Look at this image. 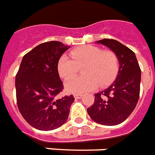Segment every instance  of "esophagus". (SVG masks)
I'll list each match as a JSON object with an SVG mask.
<instances>
[{"label": "esophagus", "instance_id": "esophagus-1", "mask_svg": "<svg viewBox=\"0 0 155 155\" xmlns=\"http://www.w3.org/2000/svg\"><path fill=\"white\" fill-rule=\"evenodd\" d=\"M74 98H76V99H81V97H82V94H74Z\"/></svg>", "mask_w": 155, "mask_h": 155}]
</instances>
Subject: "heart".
Returning a JSON list of instances; mask_svg holds the SVG:
<instances>
[{"label":"heart","mask_w":155,"mask_h":155,"mask_svg":"<svg viewBox=\"0 0 155 155\" xmlns=\"http://www.w3.org/2000/svg\"><path fill=\"white\" fill-rule=\"evenodd\" d=\"M70 56L62 54L57 64L59 76L64 80L76 74L81 69L83 77H77L66 81V91L71 93H83L91 91L97 86L109 85L117 75L118 58L112 51H103L95 46L77 47L70 51Z\"/></svg>","instance_id":"b5f03b06"}]
</instances>
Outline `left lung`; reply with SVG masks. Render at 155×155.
<instances>
[{
  "label": "left lung",
  "mask_w": 155,
  "mask_h": 155,
  "mask_svg": "<svg viewBox=\"0 0 155 155\" xmlns=\"http://www.w3.org/2000/svg\"><path fill=\"white\" fill-rule=\"evenodd\" d=\"M96 43L116 54L120 68L114 82L105 90L94 94V103L87 108V112L90 118L100 124L118 125L126 120L137 104L141 70L135 53L119 41L104 39Z\"/></svg>",
  "instance_id": "left-lung-1"
}]
</instances>
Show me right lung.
Listing matches in <instances>:
<instances>
[{
	"label": "right lung",
	"mask_w": 155,
	"mask_h": 155,
	"mask_svg": "<svg viewBox=\"0 0 155 155\" xmlns=\"http://www.w3.org/2000/svg\"><path fill=\"white\" fill-rule=\"evenodd\" d=\"M69 48L58 41L41 43L24 56L16 75L19 111L31 126L40 131L64 124L74 101L73 95L56 98L63 89L58 61Z\"/></svg>",
	"instance_id": "add662e5"
}]
</instances>
